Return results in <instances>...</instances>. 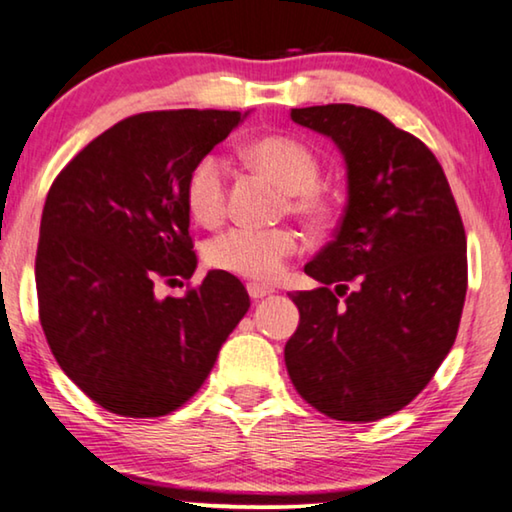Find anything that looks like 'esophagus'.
Returning <instances> with one entry per match:
<instances>
[{
    "label": "esophagus",
    "mask_w": 512,
    "mask_h": 512,
    "mask_svg": "<svg viewBox=\"0 0 512 512\" xmlns=\"http://www.w3.org/2000/svg\"><path fill=\"white\" fill-rule=\"evenodd\" d=\"M247 293L251 300H263L265 295H272L274 288L265 286V283H247Z\"/></svg>",
    "instance_id": "esophagus-1"
}]
</instances>
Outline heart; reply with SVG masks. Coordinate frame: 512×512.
Masks as SVG:
<instances>
[{
	"instance_id": "obj_1",
	"label": "heart",
	"mask_w": 512,
	"mask_h": 512,
	"mask_svg": "<svg viewBox=\"0 0 512 512\" xmlns=\"http://www.w3.org/2000/svg\"><path fill=\"white\" fill-rule=\"evenodd\" d=\"M251 167L263 171L290 194L295 215L318 222L327 215V201L318 192L320 162L302 141L270 135L245 146ZM185 203L190 215L203 226L217 224L226 210V164L219 155H203L194 162L185 180ZM300 249V235L293 229H247L238 226L206 247L212 267L235 277L272 281L279 277L283 263Z\"/></svg>"
}]
</instances>
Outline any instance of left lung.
<instances>
[{
	"mask_svg": "<svg viewBox=\"0 0 512 512\" xmlns=\"http://www.w3.org/2000/svg\"><path fill=\"white\" fill-rule=\"evenodd\" d=\"M290 119L343 153L348 206L334 240L304 265L320 288L290 295L300 325L283 350L288 375L336 421L384 419L426 389L453 348L465 226L437 157L382 114L320 105L290 109Z\"/></svg>",
	"mask_w": 512,
	"mask_h": 512,
	"instance_id": "1",
	"label": "left lung"
}]
</instances>
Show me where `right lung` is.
<instances>
[{
  "instance_id": "1",
  "label": "right lung",
  "mask_w": 512,
  "mask_h": 512,
  "mask_svg": "<svg viewBox=\"0 0 512 512\" xmlns=\"http://www.w3.org/2000/svg\"><path fill=\"white\" fill-rule=\"evenodd\" d=\"M247 114L169 109L123 119L82 148L47 192L36 251L38 316L57 364L107 412L151 419L185 405L249 309L240 279H190L185 180Z\"/></svg>"
}]
</instances>
